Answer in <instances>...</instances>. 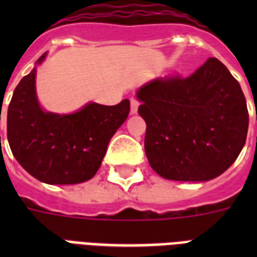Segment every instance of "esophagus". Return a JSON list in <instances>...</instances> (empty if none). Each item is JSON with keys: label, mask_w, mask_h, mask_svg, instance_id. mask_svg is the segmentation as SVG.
I'll list each match as a JSON object with an SVG mask.
<instances>
[{"label": "esophagus", "mask_w": 257, "mask_h": 257, "mask_svg": "<svg viewBox=\"0 0 257 257\" xmlns=\"http://www.w3.org/2000/svg\"><path fill=\"white\" fill-rule=\"evenodd\" d=\"M137 109H139V101H137V98L132 97V98H131V113H132V114H136Z\"/></svg>", "instance_id": "obj_1"}]
</instances>
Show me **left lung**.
I'll list each match as a JSON object with an SVG mask.
<instances>
[{"mask_svg":"<svg viewBox=\"0 0 257 257\" xmlns=\"http://www.w3.org/2000/svg\"><path fill=\"white\" fill-rule=\"evenodd\" d=\"M136 96L147 122L145 155L164 179H215L235 163L245 144L247 101L217 58H208L189 77L155 78Z\"/></svg>","mask_w":257,"mask_h":257,"instance_id":"1","label":"left lung"}]
</instances>
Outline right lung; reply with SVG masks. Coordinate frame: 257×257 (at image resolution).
<instances>
[{"instance_id":"right-lung-1","label":"right lung","mask_w":257,"mask_h":257,"mask_svg":"<svg viewBox=\"0 0 257 257\" xmlns=\"http://www.w3.org/2000/svg\"><path fill=\"white\" fill-rule=\"evenodd\" d=\"M44 53L22 78L8 108V141L22 168L46 184H78L96 175L108 144L129 114L131 102L108 106L88 102L69 114L45 112L36 93ZM1 121V114H0Z\"/></svg>"}]
</instances>
